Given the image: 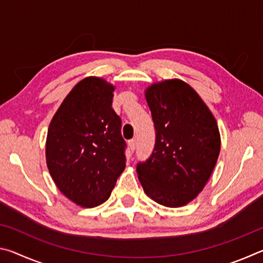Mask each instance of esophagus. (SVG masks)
I'll list each match as a JSON object with an SVG mask.
<instances>
[{
  "label": "esophagus",
  "mask_w": 263,
  "mask_h": 263,
  "mask_svg": "<svg viewBox=\"0 0 263 263\" xmlns=\"http://www.w3.org/2000/svg\"><path fill=\"white\" fill-rule=\"evenodd\" d=\"M136 146H137V141H136V139H131V140H128V147H130L131 152H133V151L136 149Z\"/></svg>",
  "instance_id": "1"
}]
</instances>
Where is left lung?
<instances>
[{
    "instance_id": "obj_1",
    "label": "left lung",
    "mask_w": 263,
    "mask_h": 263,
    "mask_svg": "<svg viewBox=\"0 0 263 263\" xmlns=\"http://www.w3.org/2000/svg\"><path fill=\"white\" fill-rule=\"evenodd\" d=\"M155 127L151 157L138 162L146 195L159 204L179 208L197 196L210 179L220 151L215 117L188 83L166 80L145 91Z\"/></svg>"
}]
</instances>
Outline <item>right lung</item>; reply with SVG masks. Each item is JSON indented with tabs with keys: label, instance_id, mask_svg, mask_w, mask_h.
<instances>
[{
	"label": "right lung",
	"instance_id": "add662e5",
	"mask_svg": "<svg viewBox=\"0 0 263 263\" xmlns=\"http://www.w3.org/2000/svg\"><path fill=\"white\" fill-rule=\"evenodd\" d=\"M115 87L89 77L75 86L53 116L46 162L53 181L75 204L104 203L125 169L122 119L112 109Z\"/></svg>",
	"mask_w": 263,
	"mask_h": 263
}]
</instances>
